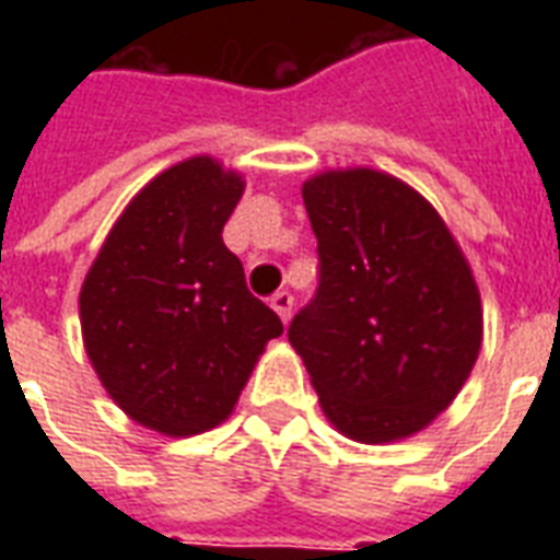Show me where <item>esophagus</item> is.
I'll return each mask as SVG.
<instances>
[{
    "label": "esophagus",
    "instance_id": "obj_1",
    "mask_svg": "<svg viewBox=\"0 0 560 560\" xmlns=\"http://www.w3.org/2000/svg\"><path fill=\"white\" fill-rule=\"evenodd\" d=\"M270 307L281 316V323H288L290 314H293V296H290L288 290H279V293L270 299Z\"/></svg>",
    "mask_w": 560,
    "mask_h": 560
}]
</instances>
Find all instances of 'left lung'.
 <instances>
[{"label": "left lung", "mask_w": 560, "mask_h": 560, "mask_svg": "<svg viewBox=\"0 0 560 560\" xmlns=\"http://www.w3.org/2000/svg\"><path fill=\"white\" fill-rule=\"evenodd\" d=\"M319 290L288 328L334 430L363 444L421 433L459 395L482 349V302L442 214L374 168L302 186Z\"/></svg>", "instance_id": "obj_1"}]
</instances>
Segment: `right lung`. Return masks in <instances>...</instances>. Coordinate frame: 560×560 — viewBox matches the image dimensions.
<instances>
[{"mask_svg": "<svg viewBox=\"0 0 560 560\" xmlns=\"http://www.w3.org/2000/svg\"><path fill=\"white\" fill-rule=\"evenodd\" d=\"M244 186L211 156L171 165L127 202L83 279V349L101 386L171 439L223 424L284 331L223 244Z\"/></svg>", "mask_w": 560, "mask_h": 560, "instance_id": "obj_1", "label": "right lung"}]
</instances>
